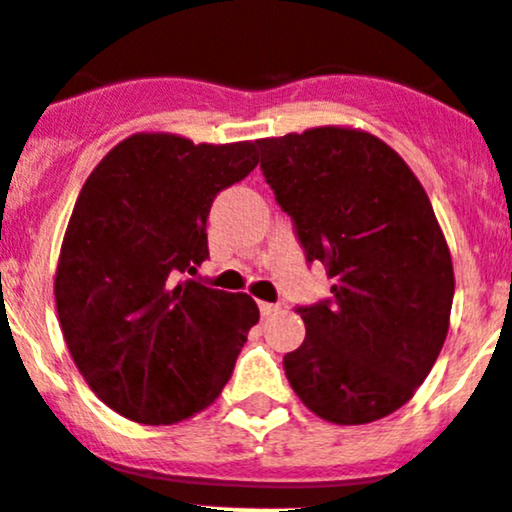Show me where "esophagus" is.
<instances>
[{"mask_svg": "<svg viewBox=\"0 0 512 512\" xmlns=\"http://www.w3.org/2000/svg\"><path fill=\"white\" fill-rule=\"evenodd\" d=\"M258 308H261L263 318H268V316H273L276 311H281V306H278V303H266V301H263Z\"/></svg>", "mask_w": 512, "mask_h": 512, "instance_id": "obj_1", "label": "esophagus"}]
</instances>
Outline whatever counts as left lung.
<instances>
[{
  "mask_svg": "<svg viewBox=\"0 0 512 512\" xmlns=\"http://www.w3.org/2000/svg\"><path fill=\"white\" fill-rule=\"evenodd\" d=\"M258 146L306 258L333 278L331 301L298 308L306 338L283 356L288 383L336 426L391 416L426 381L450 326L453 261L426 189L386 141L353 126Z\"/></svg>",
  "mask_w": 512,
  "mask_h": 512,
  "instance_id": "obj_1",
  "label": "left lung"
}]
</instances>
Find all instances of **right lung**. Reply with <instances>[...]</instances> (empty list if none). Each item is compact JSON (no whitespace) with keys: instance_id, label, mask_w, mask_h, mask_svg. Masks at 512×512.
<instances>
[{"instance_id":"add662e5","label":"right lung","mask_w":512,"mask_h":512,"mask_svg":"<svg viewBox=\"0 0 512 512\" xmlns=\"http://www.w3.org/2000/svg\"><path fill=\"white\" fill-rule=\"evenodd\" d=\"M258 141L194 144L139 131L96 164L54 273L59 326L91 391L144 426L206 411L224 391L258 306L184 278L209 258L216 194L249 176Z\"/></svg>"}]
</instances>
